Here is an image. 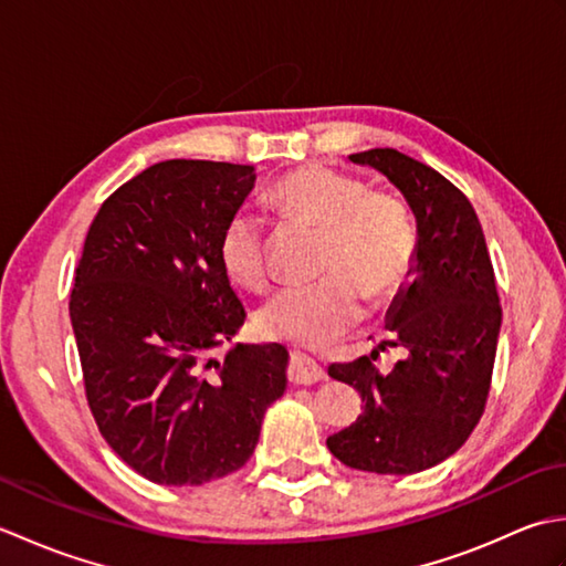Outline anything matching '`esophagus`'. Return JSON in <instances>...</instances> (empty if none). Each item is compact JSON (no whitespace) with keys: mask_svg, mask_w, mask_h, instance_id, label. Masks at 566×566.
Segmentation results:
<instances>
[{"mask_svg":"<svg viewBox=\"0 0 566 566\" xmlns=\"http://www.w3.org/2000/svg\"><path fill=\"white\" fill-rule=\"evenodd\" d=\"M286 375H290L292 384H316L323 379V367L311 355L294 350Z\"/></svg>","mask_w":566,"mask_h":566,"instance_id":"esophagus-1","label":"esophagus"}]
</instances>
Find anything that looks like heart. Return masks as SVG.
I'll return each instance as SVG.
<instances>
[{
	"label": "heart",
	"mask_w": 566,
	"mask_h": 566,
	"mask_svg": "<svg viewBox=\"0 0 566 566\" xmlns=\"http://www.w3.org/2000/svg\"><path fill=\"white\" fill-rule=\"evenodd\" d=\"M276 213L318 231L316 274L284 286L258 308L262 335L318 345L338 338L365 314V297L381 302L399 286L416 255V226L406 203L367 191L363 179L328 165H308L270 189ZM264 221L248 209L226 221L219 255L228 276L245 290L268 284Z\"/></svg>",
	"instance_id": "b5f03b06"
}]
</instances>
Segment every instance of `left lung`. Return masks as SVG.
<instances>
[{
	"label": "left lung",
	"mask_w": 566,
	"mask_h": 566,
	"mask_svg": "<svg viewBox=\"0 0 566 566\" xmlns=\"http://www.w3.org/2000/svg\"><path fill=\"white\" fill-rule=\"evenodd\" d=\"M401 191L416 216V255L387 311V333L369 355L331 365L365 401L355 423L326 440L353 469L416 474L448 460L484 413L501 331L496 276L482 223L450 179L394 148L350 155ZM405 357L379 370L378 353Z\"/></svg>",
	"instance_id": "8db88e82"
}]
</instances>
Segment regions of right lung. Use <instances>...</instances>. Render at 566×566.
I'll return each instance as SVG.
<instances>
[{"label":"right lung","instance_id":"add662e5","mask_svg":"<svg viewBox=\"0 0 566 566\" xmlns=\"http://www.w3.org/2000/svg\"><path fill=\"white\" fill-rule=\"evenodd\" d=\"M252 187V165H150L102 203L84 240L70 321L87 403L109 448L153 484L238 472L286 389L280 343L211 357L245 321L219 240Z\"/></svg>","mask_w":566,"mask_h":566}]
</instances>
